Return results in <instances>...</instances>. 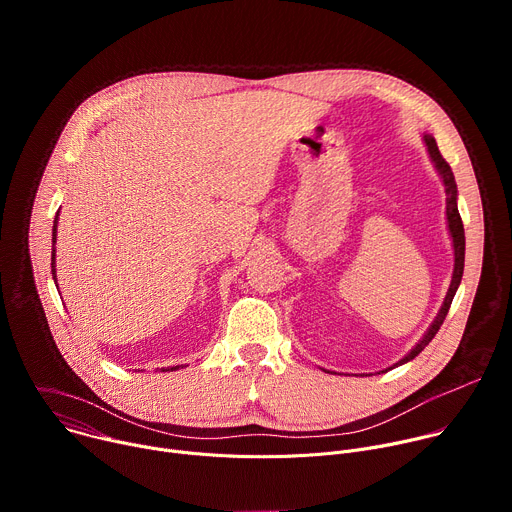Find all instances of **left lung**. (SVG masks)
Wrapping results in <instances>:
<instances>
[{
    "label": "left lung",
    "mask_w": 512,
    "mask_h": 512,
    "mask_svg": "<svg viewBox=\"0 0 512 512\" xmlns=\"http://www.w3.org/2000/svg\"><path fill=\"white\" fill-rule=\"evenodd\" d=\"M425 139V145H427V152L437 168V172H440L442 180H444V186H446V214H448V227H450V233H452V239H454V275H452V283H450V289H448V296L444 300V306L440 310V314H437V318L433 320V324L429 326V330L423 334V338L415 344V348L405 356L401 358L397 364H393L391 369L399 367V364L407 362V360H413L429 342L431 338L437 334V330H440V326L444 324L448 312H450V306H452V300L456 296L458 291V285L462 281V273H464V251H466V239H464V225H462V216L458 212V202H456V196H458V188H456V180H454V172L450 168V164L444 160V156L440 154V150H437V143L431 135H423Z\"/></svg>",
    "instance_id": "8db88e82"
}]
</instances>
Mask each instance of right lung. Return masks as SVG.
<instances>
[{"instance_id":"add662e5","label":"right lung","mask_w":512,"mask_h":512,"mask_svg":"<svg viewBox=\"0 0 512 512\" xmlns=\"http://www.w3.org/2000/svg\"><path fill=\"white\" fill-rule=\"evenodd\" d=\"M56 223H58V212H56V218H54V227H52V277H56V271H54V243H56ZM176 369H180V367H176ZM174 367H172V371H176ZM166 371H170V369H166Z\"/></svg>"}]
</instances>
